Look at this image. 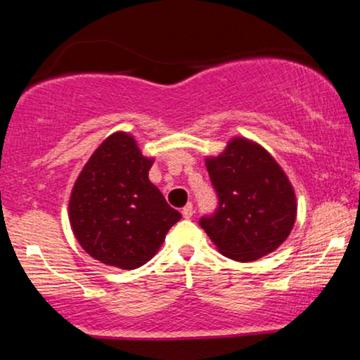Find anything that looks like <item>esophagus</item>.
I'll use <instances>...</instances> for the list:
<instances>
[{
  "label": "esophagus",
  "mask_w": 360,
  "mask_h": 360,
  "mask_svg": "<svg viewBox=\"0 0 360 360\" xmlns=\"http://www.w3.org/2000/svg\"><path fill=\"white\" fill-rule=\"evenodd\" d=\"M181 213H183V217H184V218H191V217H193V213H194V210H193V203H188V205H186L184 208H183V212H181Z\"/></svg>",
  "instance_id": "obj_1"
}]
</instances>
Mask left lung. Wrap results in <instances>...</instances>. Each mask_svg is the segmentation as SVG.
I'll list each match as a JSON object with an SVG mask.
<instances>
[{
	"instance_id": "left-lung-1",
	"label": "left lung",
	"mask_w": 360,
	"mask_h": 360,
	"mask_svg": "<svg viewBox=\"0 0 360 360\" xmlns=\"http://www.w3.org/2000/svg\"><path fill=\"white\" fill-rule=\"evenodd\" d=\"M205 164L220 206L200 225L220 254L252 262L278 249L295 226L298 201L274 157L254 140L233 137Z\"/></svg>"
}]
</instances>
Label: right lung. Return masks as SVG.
Returning <instances> with one entry per match:
<instances>
[{
  "mask_svg": "<svg viewBox=\"0 0 360 360\" xmlns=\"http://www.w3.org/2000/svg\"><path fill=\"white\" fill-rule=\"evenodd\" d=\"M154 157L128 131L101 142L77 176L69 198L74 237L91 257L118 269H137L159 252L181 213L148 181Z\"/></svg>",
  "mask_w": 360,
  "mask_h": 360,
  "instance_id": "obj_1",
  "label": "right lung"
}]
</instances>
